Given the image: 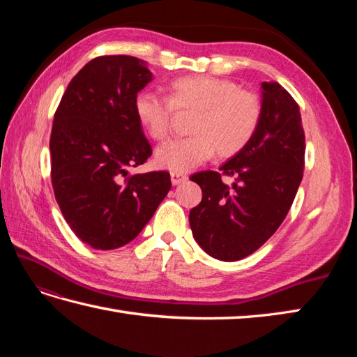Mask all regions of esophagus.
Listing matches in <instances>:
<instances>
[{"instance_id": "obj_1", "label": "esophagus", "mask_w": 357, "mask_h": 357, "mask_svg": "<svg viewBox=\"0 0 357 357\" xmlns=\"http://www.w3.org/2000/svg\"><path fill=\"white\" fill-rule=\"evenodd\" d=\"M170 178H172V184L173 185H178L181 183H184V181H187V174L179 173V172H172L170 173Z\"/></svg>"}]
</instances>
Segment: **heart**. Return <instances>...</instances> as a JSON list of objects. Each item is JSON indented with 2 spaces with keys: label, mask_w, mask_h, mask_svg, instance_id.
<instances>
[{
  "label": "heart",
  "mask_w": 357,
  "mask_h": 357,
  "mask_svg": "<svg viewBox=\"0 0 357 357\" xmlns=\"http://www.w3.org/2000/svg\"><path fill=\"white\" fill-rule=\"evenodd\" d=\"M165 98L141 92L135 98V115L155 141H165L172 132L173 112L193 113L187 138L164 144L156 150V164L184 173L215 155L231 158L244 150L261 124L262 102L252 90L210 75L174 78L165 87Z\"/></svg>",
  "instance_id": "heart-1"
}]
</instances>
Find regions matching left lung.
Instances as JSON below:
<instances>
[{"mask_svg":"<svg viewBox=\"0 0 357 357\" xmlns=\"http://www.w3.org/2000/svg\"><path fill=\"white\" fill-rule=\"evenodd\" d=\"M305 135L299 105L279 82H262V118L248 146L221 173H195L202 199L190 210L193 238L219 261H239L267 242L298 193L304 176ZM222 176H233L230 186Z\"/></svg>","mask_w":357,"mask_h":357,"instance_id":"left-lung-1","label":"left lung"}]
</instances>
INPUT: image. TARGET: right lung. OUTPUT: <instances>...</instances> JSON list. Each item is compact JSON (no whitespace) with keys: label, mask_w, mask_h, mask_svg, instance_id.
I'll return each instance as SVG.
<instances>
[{"label":"right lung","mask_w":357,"mask_h":357,"mask_svg":"<svg viewBox=\"0 0 357 357\" xmlns=\"http://www.w3.org/2000/svg\"><path fill=\"white\" fill-rule=\"evenodd\" d=\"M150 81L138 58L98 56L75 75L53 119V192L72 231L96 250L133 241L172 187L169 172L128 173L151 155L135 115Z\"/></svg>","instance_id":"add662e5"}]
</instances>
